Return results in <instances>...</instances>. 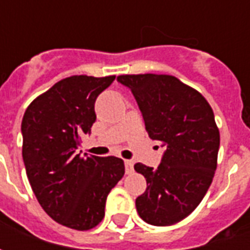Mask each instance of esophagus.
<instances>
[{"label":"esophagus","mask_w":250,"mask_h":250,"mask_svg":"<svg viewBox=\"0 0 250 250\" xmlns=\"http://www.w3.org/2000/svg\"><path fill=\"white\" fill-rule=\"evenodd\" d=\"M125 173L127 174H131L132 171H134V162L130 161V159H125Z\"/></svg>","instance_id":"34e87169"}]
</instances>
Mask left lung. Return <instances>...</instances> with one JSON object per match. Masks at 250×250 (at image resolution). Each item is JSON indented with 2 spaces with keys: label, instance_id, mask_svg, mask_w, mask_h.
Instances as JSON below:
<instances>
[{
  "label": "left lung",
  "instance_id": "left-lung-1",
  "mask_svg": "<svg viewBox=\"0 0 250 250\" xmlns=\"http://www.w3.org/2000/svg\"><path fill=\"white\" fill-rule=\"evenodd\" d=\"M152 141L166 146L157 168L136 163L147 182L135 201L147 224L168 226L186 218L202 201L217 168L220 131L213 109L194 88L170 75H122Z\"/></svg>",
  "mask_w": 250,
  "mask_h": 250
}]
</instances>
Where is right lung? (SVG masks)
Masks as SVG:
<instances>
[{"instance_id":"right-lung-1","label":"right lung","mask_w":250,"mask_h":250,"mask_svg":"<svg viewBox=\"0 0 250 250\" xmlns=\"http://www.w3.org/2000/svg\"><path fill=\"white\" fill-rule=\"evenodd\" d=\"M114 80L62 79L29 104L21 123L22 159L36 198L52 220L76 230L103 220L107 195L125 175L120 158L77 151L96 120V99Z\"/></svg>"}]
</instances>
